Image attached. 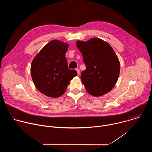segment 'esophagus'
I'll list each match as a JSON object with an SVG mask.
<instances>
[{
    "label": "esophagus",
    "instance_id": "esophagus-1",
    "mask_svg": "<svg viewBox=\"0 0 152 152\" xmlns=\"http://www.w3.org/2000/svg\"><path fill=\"white\" fill-rule=\"evenodd\" d=\"M76 72L77 73V75H80V70H79V69H76Z\"/></svg>",
    "mask_w": 152,
    "mask_h": 152
}]
</instances>
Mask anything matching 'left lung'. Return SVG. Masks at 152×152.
Listing matches in <instances>:
<instances>
[{"mask_svg":"<svg viewBox=\"0 0 152 152\" xmlns=\"http://www.w3.org/2000/svg\"><path fill=\"white\" fill-rule=\"evenodd\" d=\"M76 46L86 66L80 77L86 90L95 97L110 92L117 83L120 71L119 59L112 47L96 37L87 41H77Z\"/></svg>","mask_w":152,"mask_h":152,"instance_id":"left-lung-1","label":"left lung"}]
</instances>
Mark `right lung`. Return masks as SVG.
I'll use <instances>...</instances> for the list:
<instances>
[{"label": "right lung", "mask_w": 152, "mask_h": 152, "mask_svg": "<svg viewBox=\"0 0 152 152\" xmlns=\"http://www.w3.org/2000/svg\"><path fill=\"white\" fill-rule=\"evenodd\" d=\"M69 44L53 39L43 47L34 58L31 73L37 89L46 96L59 97L66 92L70 81L77 76L69 70L66 53Z\"/></svg>", "instance_id": "add662e5"}]
</instances>
